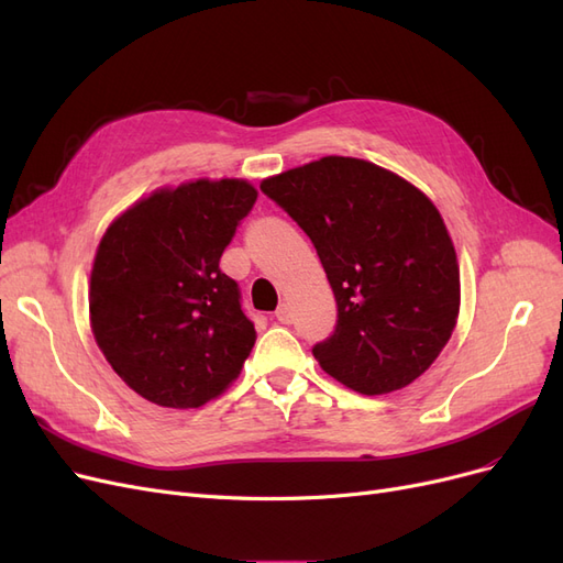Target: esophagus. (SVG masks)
Masks as SVG:
<instances>
[{
	"label": "esophagus",
	"mask_w": 563,
	"mask_h": 563,
	"mask_svg": "<svg viewBox=\"0 0 563 563\" xmlns=\"http://www.w3.org/2000/svg\"><path fill=\"white\" fill-rule=\"evenodd\" d=\"M275 317H277L282 323H291V321H294V312H291V308H288V302H282V305H279Z\"/></svg>",
	"instance_id": "34e87169"
}]
</instances>
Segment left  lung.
<instances>
[{"mask_svg":"<svg viewBox=\"0 0 563 563\" xmlns=\"http://www.w3.org/2000/svg\"><path fill=\"white\" fill-rule=\"evenodd\" d=\"M261 190L310 236L333 288L338 323L312 347L319 366L368 397L422 376L460 310L455 249L434 203L383 166L335 155Z\"/></svg>","mask_w":563,"mask_h":563,"instance_id":"8db88e82","label":"left lung"}]
</instances>
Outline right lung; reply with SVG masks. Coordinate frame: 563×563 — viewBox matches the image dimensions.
<instances>
[{"mask_svg":"<svg viewBox=\"0 0 563 563\" xmlns=\"http://www.w3.org/2000/svg\"><path fill=\"white\" fill-rule=\"evenodd\" d=\"M255 199L249 180L199 178L135 201L106 230L91 269V331L143 399L197 408L240 376L255 329L218 263Z\"/></svg>","mask_w":563,"mask_h":563,"instance_id":"obj_1","label":"right lung"}]
</instances>
